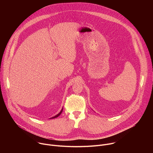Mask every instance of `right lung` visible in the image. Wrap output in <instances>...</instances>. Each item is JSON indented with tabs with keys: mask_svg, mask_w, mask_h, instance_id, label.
<instances>
[{
	"mask_svg": "<svg viewBox=\"0 0 153 153\" xmlns=\"http://www.w3.org/2000/svg\"><path fill=\"white\" fill-rule=\"evenodd\" d=\"M62 111H63V108H62V110H61V111H60V113H59V114H57V115H56L55 116H54V117H52L51 118H50V119H54V118H56V117H57L58 116H59L60 114H61V113H62Z\"/></svg>",
	"mask_w": 153,
	"mask_h": 153,
	"instance_id": "obj_1",
	"label": "right lung"
}]
</instances>
